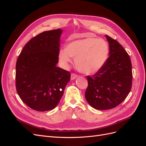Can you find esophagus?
Listing matches in <instances>:
<instances>
[{
  "mask_svg": "<svg viewBox=\"0 0 146 146\" xmlns=\"http://www.w3.org/2000/svg\"><path fill=\"white\" fill-rule=\"evenodd\" d=\"M78 77V76L77 74H71V77H70V78H71V80H74L75 78H76L77 77Z\"/></svg>",
  "mask_w": 146,
  "mask_h": 146,
  "instance_id": "esophagus-1",
  "label": "esophagus"
}]
</instances>
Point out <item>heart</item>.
Listing matches in <instances>:
<instances>
[{"label":"heart","instance_id":"1","mask_svg":"<svg viewBox=\"0 0 146 146\" xmlns=\"http://www.w3.org/2000/svg\"><path fill=\"white\" fill-rule=\"evenodd\" d=\"M109 46L104 39L86 38L68 43L66 48H61L58 58L61 66L68 69L72 63V57L79 71L92 74L100 69L107 60Z\"/></svg>","mask_w":146,"mask_h":146}]
</instances>
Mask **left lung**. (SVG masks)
<instances>
[{
    "mask_svg": "<svg viewBox=\"0 0 146 146\" xmlns=\"http://www.w3.org/2000/svg\"><path fill=\"white\" fill-rule=\"evenodd\" d=\"M109 43V57L92 76H87L85 98L92 107L112 109L125 99L131 90L132 70L130 58L115 39L105 35Z\"/></svg>",
    "mask_w": 146,
    "mask_h": 146,
    "instance_id": "8db88e82",
    "label": "left lung"
}]
</instances>
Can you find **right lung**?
Returning a JSON list of instances; mask_svg holds the SVG:
<instances>
[{"label":"right lung","mask_w":146,"mask_h":146,"mask_svg":"<svg viewBox=\"0 0 146 146\" xmlns=\"http://www.w3.org/2000/svg\"><path fill=\"white\" fill-rule=\"evenodd\" d=\"M61 34L60 29L39 33L26 44L17 60V92L36 111L55 108L70 81V72L56 66Z\"/></svg>","instance_id":"1"}]
</instances>
